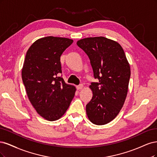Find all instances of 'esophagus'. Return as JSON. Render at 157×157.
Here are the masks:
<instances>
[{
    "mask_svg": "<svg viewBox=\"0 0 157 157\" xmlns=\"http://www.w3.org/2000/svg\"><path fill=\"white\" fill-rule=\"evenodd\" d=\"M83 85L82 84H81V85H79L76 86V88H77V89H78V90L82 89H83Z\"/></svg>",
    "mask_w": 157,
    "mask_h": 157,
    "instance_id": "34e87169",
    "label": "esophagus"
}]
</instances>
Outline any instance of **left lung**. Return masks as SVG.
Wrapping results in <instances>:
<instances>
[{"mask_svg":"<svg viewBox=\"0 0 157 157\" xmlns=\"http://www.w3.org/2000/svg\"><path fill=\"white\" fill-rule=\"evenodd\" d=\"M77 45L88 55L94 77L98 82L89 88L93 97L86 105V113L94 124L113 120L123 108L127 96L130 67L121 45L103 36L81 39Z\"/></svg>","mask_w":157,"mask_h":157,"instance_id":"1","label":"left lung"}]
</instances>
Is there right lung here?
<instances>
[{"label": "right lung", "mask_w": 157, "mask_h": 157, "mask_svg": "<svg viewBox=\"0 0 157 157\" xmlns=\"http://www.w3.org/2000/svg\"><path fill=\"white\" fill-rule=\"evenodd\" d=\"M72 43L67 38L44 37L31 45L25 56L21 76L28 98L36 112L49 121L65 113L76 90L59 77L60 57Z\"/></svg>", "instance_id": "right-lung-1"}]
</instances>
